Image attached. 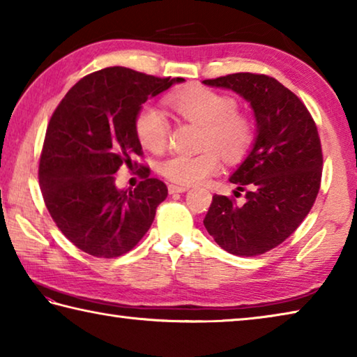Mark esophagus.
I'll list each match as a JSON object with an SVG mask.
<instances>
[{"instance_id":"obj_1","label":"esophagus","mask_w":357,"mask_h":357,"mask_svg":"<svg viewBox=\"0 0 357 357\" xmlns=\"http://www.w3.org/2000/svg\"><path fill=\"white\" fill-rule=\"evenodd\" d=\"M185 190H189V187H187V185H178V184L168 185V192H170L172 195H173V193H183Z\"/></svg>"}]
</instances>
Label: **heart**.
<instances>
[{
    "label": "heart",
    "instance_id": "obj_1",
    "mask_svg": "<svg viewBox=\"0 0 357 357\" xmlns=\"http://www.w3.org/2000/svg\"><path fill=\"white\" fill-rule=\"evenodd\" d=\"M168 104L189 123L203 128L198 154H172L159 164V173L172 183L192 185L213 176L220 159L236 164L249 154L257 137L255 121L238 110L233 96L206 86H189L168 96ZM135 134L144 148L159 153L168 143L170 124L165 114L143 105L135 114Z\"/></svg>",
    "mask_w": 357,
    "mask_h": 357
}]
</instances>
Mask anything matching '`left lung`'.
Returning a JSON list of instances; mask_svg holds the SVG:
<instances>
[{
    "label": "left lung",
    "mask_w": 357,
    "mask_h": 357,
    "mask_svg": "<svg viewBox=\"0 0 357 357\" xmlns=\"http://www.w3.org/2000/svg\"><path fill=\"white\" fill-rule=\"evenodd\" d=\"M203 83L249 100L258 132L229 178L238 185L234 197L214 195L203 223L228 253L261 255L291 236L317 200L323 173L317 124L304 102L269 75L238 72Z\"/></svg>",
    "instance_id": "obj_1"
}]
</instances>
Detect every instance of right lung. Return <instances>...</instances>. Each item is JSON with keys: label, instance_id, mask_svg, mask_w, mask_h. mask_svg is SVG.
<instances>
[{"label": "right lung", "instance_id": "obj_1", "mask_svg": "<svg viewBox=\"0 0 357 357\" xmlns=\"http://www.w3.org/2000/svg\"><path fill=\"white\" fill-rule=\"evenodd\" d=\"M184 78H160L128 68H105L72 86L47 126L39 160L45 206L61 233L98 258H116L140 243L165 200V183L135 160L142 144L135 114ZM123 165L141 167L134 191L114 185Z\"/></svg>", "mask_w": 357, "mask_h": 357}]
</instances>
